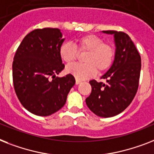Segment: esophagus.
Wrapping results in <instances>:
<instances>
[{"label": "esophagus", "instance_id": "obj_1", "mask_svg": "<svg viewBox=\"0 0 154 154\" xmlns=\"http://www.w3.org/2000/svg\"><path fill=\"white\" fill-rule=\"evenodd\" d=\"M81 83V81H80V80H76V85H79V84Z\"/></svg>", "mask_w": 154, "mask_h": 154}]
</instances>
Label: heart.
Listing matches in <instances>:
<instances>
[{
	"instance_id": "1",
	"label": "heart",
	"mask_w": 154,
	"mask_h": 154,
	"mask_svg": "<svg viewBox=\"0 0 154 154\" xmlns=\"http://www.w3.org/2000/svg\"><path fill=\"white\" fill-rule=\"evenodd\" d=\"M79 52H87L84 57V64H75L66 69L67 73L73 75L77 80H85L93 77L97 71L102 73L112 66L115 51L112 45L104 43L103 38L96 35H85L75 41L74 45L64 42L58 51L60 58L68 65L72 64Z\"/></svg>"
}]
</instances>
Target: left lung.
I'll use <instances>...</instances> for the list:
<instances>
[{"instance_id":"1","label":"left lung","mask_w":154,"mask_h":154,"mask_svg":"<svg viewBox=\"0 0 154 154\" xmlns=\"http://www.w3.org/2000/svg\"><path fill=\"white\" fill-rule=\"evenodd\" d=\"M102 32L114 35L115 58L101 77L106 83L89 81L92 92L85 102L95 115L108 118L123 112L133 100L138 88L141 57L127 34L116 31Z\"/></svg>"}]
</instances>
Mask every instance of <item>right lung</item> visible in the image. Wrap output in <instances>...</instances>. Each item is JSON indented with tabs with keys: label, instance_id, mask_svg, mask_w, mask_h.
Returning a JSON list of instances; mask_svg holds the SVG:
<instances>
[{
	"label": "right lung",
	"instance_id": "right-lung-1",
	"mask_svg": "<svg viewBox=\"0 0 154 154\" xmlns=\"http://www.w3.org/2000/svg\"><path fill=\"white\" fill-rule=\"evenodd\" d=\"M65 41L57 28L36 29L25 36L12 63L16 94L24 108L39 116L60 110L75 85L73 75L57 77L64 69L58 51Z\"/></svg>",
	"mask_w": 154,
	"mask_h": 154
}]
</instances>
